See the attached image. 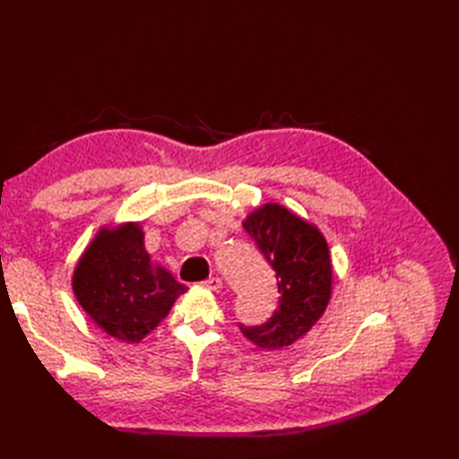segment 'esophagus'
<instances>
[{
	"mask_svg": "<svg viewBox=\"0 0 459 459\" xmlns=\"http://www.w3.org/2000/svg\"><path fill=\"white\" fill-rule=\"evenodd\" d=\"M203 286L211 290V291H221L222 288V280L221 278H209L207 281H203Z\"/></svg>",
	"mask_w": 459,
	"mask_h": 459,
	"instance_id": "1",
	"label": "esophagus"
}]
</instances>
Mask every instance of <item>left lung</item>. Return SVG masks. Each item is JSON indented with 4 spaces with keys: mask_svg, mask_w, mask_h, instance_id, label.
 Returning <instances> with one entry per match:
<instances>
[{
    "mask_svg": "<svg viewBox=\"0 0 459 459\" xmlns=\"http://www.w3.org/2000/svg\"><path fill=\"white\" fill-rule=\"evenodd\" d=\"M242 227L276 272L280 306L264 325L240 331L262 351H280L307 335L333 294L329 247L316 224L284 204L264 203L247 214Z\"/></svg>",
    "mask_w": 459,
    "mask_h": 459,
    "instance_id": "obj_1",
    "label": "left lung"
}]
</instances>
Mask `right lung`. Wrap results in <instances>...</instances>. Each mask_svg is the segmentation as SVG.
<instances>
[{
    "mask_svg": "<svg viewBox=\"0 0 459 459\" xmlns=\"http://www.w3.org/2000/svg\"><path fill=\"white\" fill-rule=\"evenodd\" d=\"M142 222L104 227L73 270V291L92 324L124 343H140L189 288L153 262Z\"/></svg>",
    "mask_w": 459,
    "mask_h": 459,
    "instance_id": "right-lung-1",
    "label": "right lung"
}]
</instances>
